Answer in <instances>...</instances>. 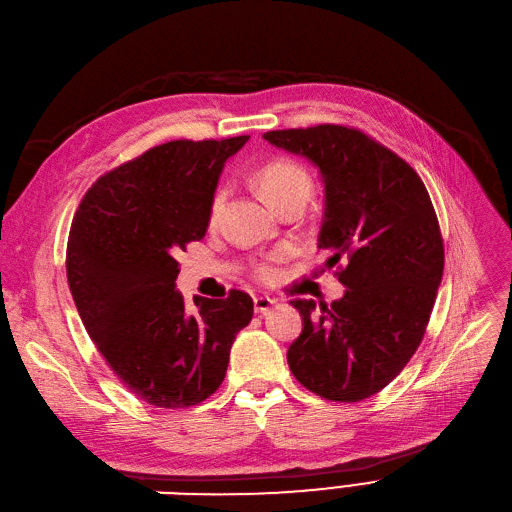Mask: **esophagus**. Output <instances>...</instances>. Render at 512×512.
Segmentation results:
<instances>
[{
  "label": "esophagus",
  "instance_id": "obj_1",
  "mask_svg": "<svg viewBox=\"0 0 512 512\" xmlns=\"http://www.w3.org/2000/svg\"><path fill=\"white\" fill-rule=\"evenodd\" d=\"M274 305H276V299H272V297H255V301H253L255 314H265V311H270Z\"/></svg>",
  "mask_w": 512,
  "mask_h": 512
}]
</instances>
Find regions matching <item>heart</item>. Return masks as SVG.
<instances>
[{
  "label": "heart",
  "mask_w": 512,
  "mask_h": 512,
  "mask_svg": "<svg viewBox=\"0 0 512 512\" xmlns=\"http://www.w3.org/2000/svg\"><path fill=\"white\" fill-rule=\"evenodd\" d=\"M257 186L261 190V194L268 198V201L276 207L278 203H282L284 198L295 196V194H307L311 190V182L309 175L295 163L288 161H272L268 165H263L257 171ZM226 188H219L209 205V217L215 221L217 215L224 209L226 203ZM255 274L259 280H272L276 276V268L272 263H259L255 268Z\"/></svg>",
  "instance_id": "heart-1"
}]
</instances>
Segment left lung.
Here are the masks:
<instances>
[{
    "label": "left lung",
    "mask_w": 512,
    "mask_h": 512,
    "mask_svg": "<svg viewBox=\"0 0 512 512\" xmlns=\"http://www.w3.org/2000/svg\"><path fill=\"white\" fill-rule=\"evenodd\" d=\"M272 146L318 167L324 217L318 249L345 268L330 307L295 299L303 318L286 360L309 391L360 402L387 387L425 335L443 276V242L429 192L395 152L358 129L268 131Z\"/></svg>",
    "instance_id": "8db88e82"
}]
</instances>
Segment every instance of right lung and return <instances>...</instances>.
<instances>
[{"label":"right lung","mask_w":512,"mask_h":512,"mask_svg":"<svg viewBox=\"0 0 512 512\" xmlns=\"http://www.w3.org/2000/svg\"><path fill=\"white\" fill-rule=\"evenodd\" d=\"M249 136L175 140L108 171L75 213L66 278L102 358L121 383L157 408L201 404L224 383L253 299L194 297L175 288V255L201 240L219 175Z\"/></svg>","instance_id":"right-lung-1"}]
</instances>
